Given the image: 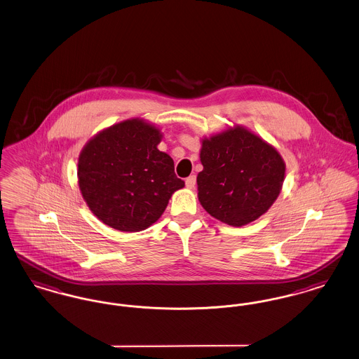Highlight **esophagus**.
Wrapping results in <instances>:
<instances>
[{
	"label": "esophagus",
	"instance_id": "esophagus-1",
	"mask_svg": "<svg viewBox=\"0 0 359 359\" xmlns=\"http://www.w3.org/2000/svg\"><path fill=\"white\" fill-rule=\"evenodd\" d=\"M195 184H196V176L195 175L188 176L187 179H186V186H187V188L192 189V188L195 187Z\"/></svg>",
	"mask_w": 359,
	"mask_h": 359
}]
</instances>
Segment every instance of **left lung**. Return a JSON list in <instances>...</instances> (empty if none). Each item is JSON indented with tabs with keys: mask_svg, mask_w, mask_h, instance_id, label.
<instances>
[{
	"mask_svg": "<svg viewBox=\"0 0 359 359\" xmlns=\"http://www.w3.org/2000/svg\"><path fill=\"white\" fill-rule=\"evenodd\" d=\"M201 161V205L211 217L237 227L271 208L285 177V163L277 149L239 125L203 138Z\"/></svg>",
	"mask_w": 359,
	"mask_h": 359,
	"instance_id": "8db88e82",
	"label": "left lung"
}]
</instances>
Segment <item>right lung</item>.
<instances>
[{"label": "right lung", "mask_w": 359, "mask_h": 359, "mask_svg": "<svg viewBox=\"0 0 359 359\" xmlns=\"http://www.w3.org/2000/svg\"><path fill=\"white\" fill-rule=\"evenodd\" d=\"M161 132L140 118L122 121L93 137L78 160V183L91 212L120 231H141L184 187L170 154L157 145Z\"/></svg>", "instance_id": "add662e5"}]
</instances>
